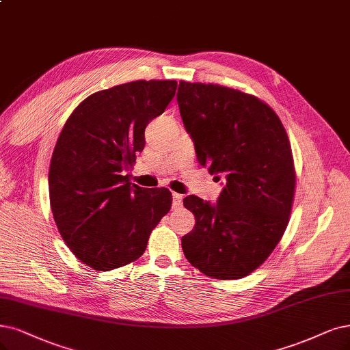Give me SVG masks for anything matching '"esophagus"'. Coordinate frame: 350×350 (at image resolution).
<instances>
[{
  "mask_svg": "<svg viewBox=\"0 0 350 350\" xmlns=\"http://www.w3.org/2000/svg\"><path fill=\"white\" fill-rule=\"evenodd\" d=\"M183 202V196L178 195V193H173V208H178Z\"/></svg>",
  "mask_w": 350,
  "mask_h": 350,
  "instance_id": "esophagus-1",
  "label": "esophagus"
}]
</instances>
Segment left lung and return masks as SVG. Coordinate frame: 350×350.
Here are the masks:
<instances>
[{
  "label": "left lung",
  "instance_id": "8db88e82",
  "mask_svg": "<svg viewBox=\"0 0 350 350\" xmlns=\"http://www.w3.org/2000/svg\"><path fill=\"white\" fill-rule=\"evenodd\" d=\"M177 102L199 163L226 180L213 204L185 198L196 217L182 238L185 256L212 278L247 277L274 251L290 221L295 170L287 133L265 102L232 88L182 81Z\"/></svg>",
  "mask_w": 350,
  "mask_h": 350
}]
</instances>
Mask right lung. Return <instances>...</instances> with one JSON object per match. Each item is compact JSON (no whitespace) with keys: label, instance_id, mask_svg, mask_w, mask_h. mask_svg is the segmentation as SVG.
<instances>
[{"label":"right lung","instance_id":"add662e5","mask_svg":"<svg viewBox=\"0 0 350 350\" xmlns=\"http://www.w3.org/2000/svg\"><path fill=\"white\" fill-rule=\"evenodd\" d=\"M176 88V81H135L99 90L62 129L50 161V206L64 243L90 268L109 271L138 260L172 208L170 190H146L124 173Z\"/></svg>","mask_w":350,"mask_h":350}]
</instances>
